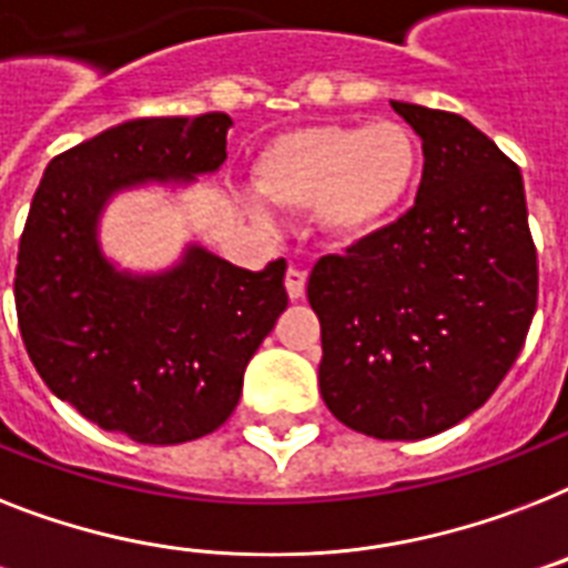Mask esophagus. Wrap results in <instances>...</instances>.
<instances>
[{"instance_id": "34e87169", "label": "esophagus", "mask_w": 568, "mask_h": 568, "mask_svg": "<svg viewBox=\"0 0 568 568\" xmlns=\"http://www.w3.org/2000/svg\"><path fill=\"white\" fill-rule=\"evenodd\" d=\"M285 292H288L292 300L303 297V294H306V271L294 268V265L285 271Z\"/></svg>"}]
</instances>
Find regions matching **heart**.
<instances>
[{
	"label": "heart",
	"mask_w": 568,
	"mask_h": 568,
	"mask_svg": "<svg viewBox=\"0 0 568 568\" xmlns=\"http://www.w3.org/2000/svg\"><path fill=\"white\" fill-rule=\"evenodd\" d=\"M256 186L285 210H312L332 244L376 236L405 210L423 174V145L403 122L306 124L265 145L253 165ZM253 219H268L247 197Z\"/></svg>",
	"instance_id": "obj_1"
}]
</instances>
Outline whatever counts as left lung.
Returning <instances> with one entry per match:
<instances>
[{"mask_svg": "<svg viewBox=\"0 0 568 568\" xmlns=\"http://www.w3.org/2000/svg\"><path fill=\"white\" fill-rule=\"evenodd\" d=\"M390 108L423 140L403 219L317 260L321 396L379 440H419L481 408L516 362L537 308V251L519 165L458 113Z\"/></svg>", "mask_w": 568, "mask_h": 568, "instance_id": "8db88e82", "label": "left lung"}]
</instances>
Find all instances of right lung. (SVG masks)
Listing matches in <instances>:
<instances>
[{"label":"right lung","instance_id":"right-lung-1","mask_svg":"<svg viewBox=\"0 0 568 568\" xmlns=\"http://www.w3.org/2000/svg\"><path fill=\"white\" fill-rule=\"evenodd\" d=\"M227 113L133 119L45 165L17 256V317L40 379L104 432L172 446L233 414L244 367L288 306L285 260L239 268L186 244L154 274L101 251L122 192L189 186L227 160Z\"/></svg>","mask_w":568,"mask_h":568}]
</instances>
